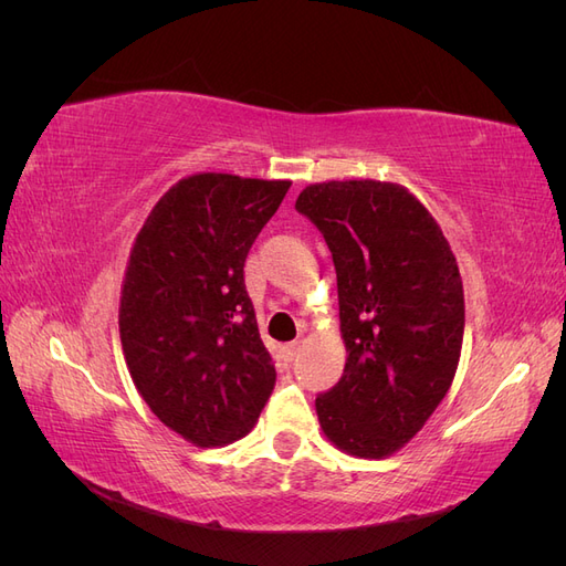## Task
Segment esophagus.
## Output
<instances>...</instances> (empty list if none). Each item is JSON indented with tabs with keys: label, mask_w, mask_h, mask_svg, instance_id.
<instances>
[{
	"label": "esophagus",
	"mask_w": 566,
	"mask_h": 566,
	"mask_svg": "<svg viewBox=\"0 0 566 566\" xmlns=\"http://www.w3.org/2000/svg\"><path fill=\"white\" fill-rule=\"evenodd\" d=\"M297 354H300V342H287V345H283V347H281V356H283V361H285V364L295 361Z\"/></svg>",
	"instance_id": "1"
}]
</instances>
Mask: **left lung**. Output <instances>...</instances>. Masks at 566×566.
I'll return each mask as SVG.
<instances>
[{
    "label": "left lung",
    "instance_id": "left-lung-1",
    "mask_svg": "<svg viewBox=\"0 0 566 566\" xmlns=\"http://www.w3.org/2000/svg\"><path fill=\"white\" fill-rule=\"evenodd\" d=\"M295 210L333 252L347 364L318 394L323 434L356 458H387L447 397L460 361L465 297L455 254L430 210L391 181L306 186Z\"/></svg>",
    "mask_w": 566,
    "mask_h": 566
}]
</instances>
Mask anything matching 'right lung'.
Instances as JSON below:
<instances>
[{"label": "right lung", "mask_w": 566, "mask_h": 566, "mask_svg": "<svg viewBox=\"0 0 566 566\" xmlns=\"http://www.w3.org/2000/svg\"><path fill=\"white\" fill-rule=\"evenodd\" d=\"M290 184L191 175L136 233L119 295L125 361L153 413L193 447L245 437L276 385L243 266Z\"/></svg>", "instance_id": "right-lung-1"}]
</instances>
